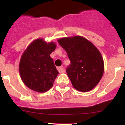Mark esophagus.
<instances>
[{
    "label": "esophagus",
    "mask_w": 125,
    "mask_h": 125,
    "mask_svg": "<svg viewBox=\"0 0 125 125\" xmlns=\"http://www.w3.org/2000/svg\"><path fill=\"white\" fill-rule=\"evenodd\" d=\"M58 71L59 72V73H63L65 72V70H64L63 67V66H59L57 68Z\"/></svg>",
    "instance_id": "1"
}]
</instances>
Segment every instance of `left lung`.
Segmentation results:
<instances>
[{
  "label": "left lung",
  "instance_id": "left-lung-1",
  "mask_svg": "<svg viewBox=\"0 0 125 125\" xmlns=\"http://www.w3.org/2000/svg\"><path fill=\"white\" fill-rule=\"evenodd\" d=\"M58 42L70 60L66 71L73 87L82 92L93 89L99 83L104 71L103 59L97 48L80 36L60 39Z\"/></svg>",
  "mask_w": 125,
  "mask_h": 125
}]
</instances>
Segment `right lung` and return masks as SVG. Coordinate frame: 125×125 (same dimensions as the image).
<instances>
[{
	"mask_svg": "<svg viewBox=\"0 0 125 125\" xmlns=\"http://www.w3.org/2000/svg\"><path fill=\"white\" fill-rule=\"evenodd\" d=\"M55 48L54 43H47L39 39L25 51L20 61L19 72L23 83L30 89L44 93L52 88L59 74L50 57Z\"/></svg>",
	"mask_w": 125,
	"mask_h": 125,
	"instance_id": "1",
	"label": "right lung"
}]
</instances>
